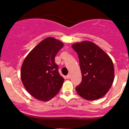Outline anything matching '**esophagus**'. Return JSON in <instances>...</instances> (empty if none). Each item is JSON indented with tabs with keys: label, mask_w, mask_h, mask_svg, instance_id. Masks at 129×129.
Returning a JSON list of instances; mask_svg holds the SVG:
<instances>
[{
	"label": "esophagus",
	"mask_w": 129,
	"mask_h": 129,
	"mask_svg": "<svg viewBox=\"0 0 129 129\" xmlns=\"http://www.w3.org/2000/svg\"><path fill=\"white\" fill-rule=\"evenodd\" d=\"M71 74H68V75H67V78L68 79H71Z\"/></svg>",
	"instance_id": "34e87169"
}]
</instances>
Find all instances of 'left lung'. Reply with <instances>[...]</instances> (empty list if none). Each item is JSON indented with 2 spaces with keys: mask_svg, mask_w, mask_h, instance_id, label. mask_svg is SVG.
<instances>
[{
  "mask_svg": "<svg viewBox=\"0 0 129 129\" xmlns=\"http://www.w3.org/2000/svg\"><path fill=\"white\" fill-rule=\"evenodd\" d=\"M77 53L82 80L76 87L78 94L88 101L99 99L111 87L114 67L111 58L98 45L85 40L72 45Z\"/></svg>",
  "mask_w": 129,
  "mask_h": 129,
  "instance_id": "left-lung-1",
  "label": "left lung"
}]
</instances>
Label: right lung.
Masks as SVG:
<instances>
[{"label":"right lung","mask_w":129,"mask_h":129,"mask_svg":"<svg viewBox=\"0 0 129 129\" xmlns=\"http://www.w3.org/2000/svg\"><path fill=\"white\" fill-rule=\"evenodd\" d=\"M63 46L60 40L47 37L25 58L20 78L25 89L36 99L48 101L59 92L64 79L59 74L55 57Z\"/></svg>","instance_id":"1"}]
</instances>
